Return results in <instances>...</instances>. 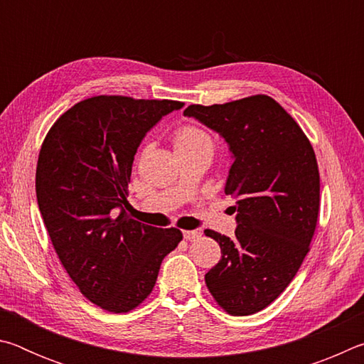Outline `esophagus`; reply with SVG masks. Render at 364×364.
Listing matches in <instances>:
<instances>
[{
    "mask_svg": "<svg viewBox=\"0 0 364 364\" xmlns=\"http://www.w3.org/2000/svg\"><path fill=\"white\" fill-rule=\"evenodd\" d=\"M183 236H184V239H188V241H197V239L200 237V231H197V230L183 231Z\"/></svg>",
    "mask_w": 364,
    "mask_h": 364,
    "instance_id": "esophagus-1",
    "label": "esophagus"
}]
</instances>
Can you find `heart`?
<instances>
[{"label": "heart", "instance_id": "1", "mask_svg": "<svg viewBox=\"0 0 364 364\" xmlns=\"http://www.w3.org/2000/svg\"><path fill=\"white\" fill-rule=\"evenodd\" d=\"M173 146L176 154L196 151V149H213V141L208 134L197 127H180L173 134Z\"/></svg>", "mask_w": 364, "mask_h": 364}]
</instances>
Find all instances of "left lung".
<instances>
[{
  "label": "left lung",
  "mask_w": 364,
  "mask_h": 364,
  "mask_svg": "<svg viewBox=\"0 0 364 364\" xmlns=\"http://www.w3.org/2000/svg\"><path fill=\"white\" fill-rule=\"evenodd\" d=\"M218 133L232 165L225 194L236 199L234 237L205 230L221 258L205 284L232 316L263 310L291 284L308 254L319 212L315 151L291 115L269 96L184 110Z\"/></svg>",
  "instance_id": "1"
}]
</instances>
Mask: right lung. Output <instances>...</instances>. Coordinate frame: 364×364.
Here are the masks:
<instances>
[{
	"mask_svg": "<svg viewBox=\"0 0 364 364\" xmlns=\"http://www.w3.org/2000/svg\"><path fill=\"white\" fill-rule=\"evenodd\" d=\"M178 101L95 96L75 104L46 134L36 199L60 263L86 299L112 313L138 306L183 234L128 217L134 154Z\"/></svg>",
	"mask_w": 364,
	"mask_h": 364,
	"instance_id": "obj_1",
	"label": "right lung"
}]
</instances>
